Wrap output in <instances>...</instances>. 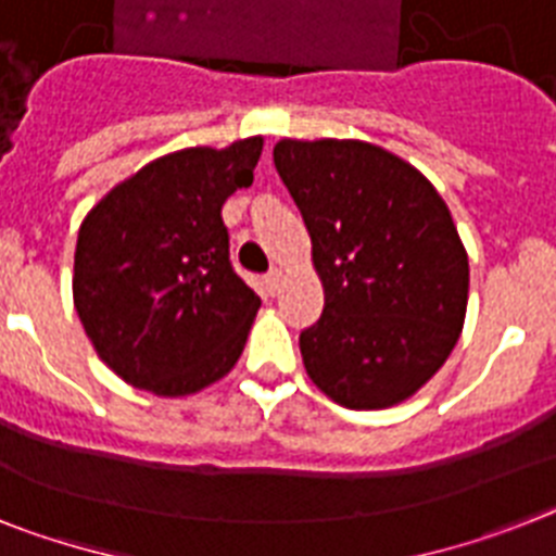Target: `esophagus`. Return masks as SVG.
<instances>
[{
	"mask_svg": "<svg viewBox=\"0 0 556 556\" xmlns=\"http://www.w3.org/2000/svg\"><path fill=\"white\" fill-rule=\"evenodd\" d=\"M265 288H268L270 296L282 291V270H279V268L268 270V274H265Z\"/></svg>",
	"mask_w": 556,
	"mask_h": 556,
	"instance_id": "34e87169",
	"label": "esophagus"
}]
</instances>
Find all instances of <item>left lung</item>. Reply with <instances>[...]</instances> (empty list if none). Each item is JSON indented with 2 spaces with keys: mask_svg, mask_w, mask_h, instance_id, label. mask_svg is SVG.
<instances>
[{
  "mask_svg": "<svg viewBox=\"0 0 556 556\" xmlns=\"http://www.w3.org/2000/svg\"><path fill=\"white\" fill-rule=\"evenodd\" d=\"M274 166L300 206L325 288L300 333L305 370L348 409H384L427 384L458 344L469 260L444 198L365 141H293Z\"/></svg>",
  "mask_w": 556,
  "mask_h": 556,
  "instance_id": "left-lung-1",
  "label": "left lung"
}]
</instances>
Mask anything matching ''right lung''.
Here are the masks:
<instances>
[{
	"mask_svg": "<svg viewBox=\"0 0 556 556\" xmlns=\"http://www.w3.org/2000/svg\"><path fill=\"white\" fill-rule=\"evenodd\" d=\"M263 138L147 163L78 228L73 302L92 348L127 384L177 399L237 365L260 296L228 260L223 203L251 186Z\"/></svg>",
	"mask_w": 556,
	"mask_h": 556,
	"instance_id": "right-lung-1",
	"label": "right lung"
}]
</instances>
